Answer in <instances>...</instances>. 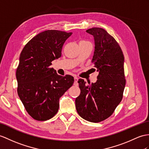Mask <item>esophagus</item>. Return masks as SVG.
I'll return each instance as SVG.
<instances>
[{
	"instance_id": "1",
	"label": "esophagus",
	"mask_w": 149,
	"mask_h": 149,
	"mask_svg": "<svg viewBox=\"0 0 149 149\" xmlns=\"http://www.w3.org/2000/svg\"><path fill=\"white\" fill-rule=\"evenodd\" d=\"M78 77H74V85L77 86L78 85Z\"/></svg>"
}]
</instances>
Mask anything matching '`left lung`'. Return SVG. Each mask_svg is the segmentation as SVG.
I'll return each mask as SVG.
<instances>
[{
    "label": "left lung",
    "instance_id": "obj_1",
    "mask_svg": "<svg viewBox=\"0 0 149 149\" xmlns=\"http://www.w3.org/2000/svg\"><path fill=\"white\" fill-rule=\"evenodd\" d=\"M86 32L95 40L92 62L99 75L97 81L90 85L78 79L81 92L75 100L76 109L83 119L99 123L113 114L123 99L126 84L124 55L116 40L104 29L92 28Z\"/></svg>",
    "mask_w": 149,
    "mask_h": 149
}]
</instances>
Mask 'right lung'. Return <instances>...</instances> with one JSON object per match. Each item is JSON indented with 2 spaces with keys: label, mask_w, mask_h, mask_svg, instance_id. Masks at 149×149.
<instances>
[{
  "label": "right lung",
  "mask_w": 149,
  "mask_h": 149,
  "mask_svg": "<svg viewBox=\"0 0 149 149\" xmlns=\"http://www.w3.org/2000/svg\"><path fill=\"white\" fill-rule=\"evenodd\" d=\"M72 35L56 30L40 33L23 49L16 70L17 92L28 114L37 121H46L59 110V98L74 83L71 75H58L50 68L61 56L65 41Z\"/></svg>",
  "instance_id": "obj_1"
}]
</instances>
